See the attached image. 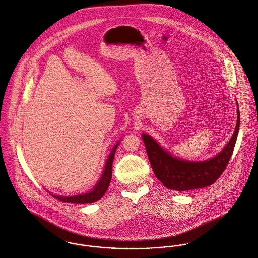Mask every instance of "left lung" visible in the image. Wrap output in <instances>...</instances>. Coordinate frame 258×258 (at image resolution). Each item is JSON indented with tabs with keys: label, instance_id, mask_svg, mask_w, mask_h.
<instances>
[{
	"label": "left lung",
	"instance_id": "left-lung-1",
	"mask_svg": "<svg viewBox=\"0 0 258 258\" xmlns=\"http://www.w3.org/2000/svg\"><path fill=\"white\" fill-rule=\"evenodd\" d=\"M239 124L240 114L237 109L236 126L227 145L212 158L203 161H190L173 156L162 149L152 136L143 134L142 138L155 176L166 188L176 191L192 190L211 185L224 171L231 157Z\"/></svg>",
	"mask_w": 258,
	"mask_h": 258
}]
</instances>
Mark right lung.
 Masks as SVG:
<instances>
[{
    "label": "right lung",
    "mask_w": 258,
    "mask_h": 258,
    "mask_svg": "<svg viewBox=\"0 0 258 258\" xmlns=\"http://www.w3.org/2000/svg\"><path fill=\"white\" fill-rule=\"evenodd\" d=\"M118 145H119V141L114 145L113 149L111 150L110 154L108 155V157L105 161L104 169L101 175V178L99 179V181L97 182V184L94 186V188L91 191L82 194V195H76V196H57V195H53L51 192H50V195L60 202L72 203V204H92V203L99 201L105 194V191L109 185V182L111 180L112 161H113L114 154H115V151H116Z\"/></svg>",
    "instance_id": "right-lung-1"
}]
</instances>
